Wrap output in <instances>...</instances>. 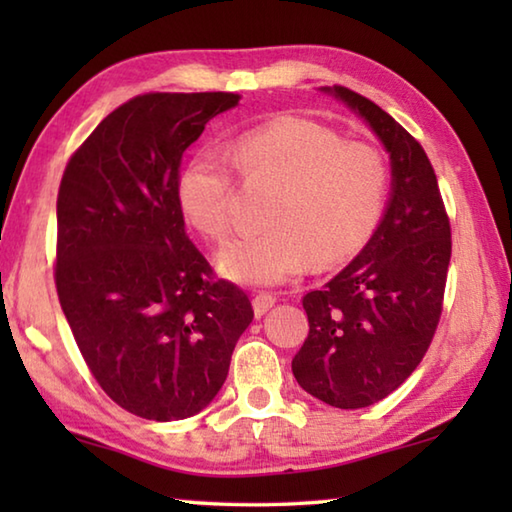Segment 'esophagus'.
<instances>
[{
  "label": "esophagus",
  "mask_w": 512,
  "mask_h": 512,
  "mask_svg": "<svg viewBox=\"0 0 512 512\" xmlns=\"http://www.w3.org/2000/svg\"><path fill=\"white\" fill-rule=\"evenodd\" d=\"M275 305V296L273 293H257V296L253 298V309H255V316H264L268 309H271Z\"/></svg>",
  "instance_id": "esophagus-1"
}]
</instances>
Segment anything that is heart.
<instances>
[{
  "mask_svg": "<svg viewBox=\"0 0 512 512\" xmlns=\"http://www.w3.org/2000/svg\"><path fill=\"white\" fill-rule=\"evenodd\" d=\"M275 187L264 210L266 230L232 239L219 268L237 282L280 284L314 259L318 266L348 262L384 219L391 164L372 142L341 140L311 119H275L241 133L230 153L203 146L178 173L176 196L185 219L207 239L223 241L232 228L235 176Z\"/></svg>",
  "mask_w": 512,
  "mask_h": 512,
  "instance_id": "obj_1",
  "label": "heart"
}]
</instances>
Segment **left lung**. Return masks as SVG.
Wrapping results in <instances>:
<instances>
[{"label": "left lung", "instance_id": "obj_1", "mask_svg": "<svg viewBox=\"0 0 512 512\" xmlns=\"http://www.w3.org/2000/svg\"><path fill=\"white\" fill-rule=\"evenodd\" d=\"M325 90L384 142L393 196L366 248L302 298L309 334L291 370L320 402L363 409L402 386L429 350L443 314L452 225L420 142L363 94L343 85Z\"/></svg>", "mask_w": 512, "mask_h": 512}]
</instances>
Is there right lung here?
Here are the masks:
<instances>
[{
    "label": "right lung",
    "instance_id": "add662e5",
    "mask_svg": "<svg viewBox=\"0 0 512 512\" xmlns=\"http://www.w3.org/2000/svg\"><path fill=\"white\" fill-rule=\"evenodd\" d=\"M232 92H146L121 103L69 158L56 201L54 280L85 363L112 402L144 420L205 409L253 320L187 237L176 183Z\"/></svg>",
    "mask_w": 512,
    "mask_h": 512
}]
</instances>
